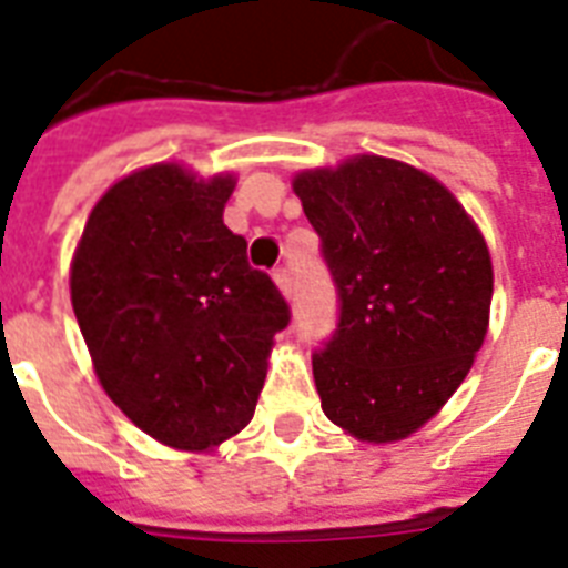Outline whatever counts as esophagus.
<instances>
[{
  "label": "esophagus",
  "mask_w": 568,
  "mask_h": 568,
  "mask_svg": "<svg viewBox=\"0 0 568 568\" xmlns=\"http://www.w3.org/2000/svg\"><path fill=\"white\" fill-rule=\"evenodd\" d=\"M274 283L280 285V292L288 297L292 294V274H288V267H274Z\"/></svg>",
  "instance_id": "obj_1"
}]
</instances>
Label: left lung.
<instances>
[{
	"label": "left lung",
	"mask_w": 568,
	"mask_h": 568,
	"mask_svg": "<svg viewBox=\"0 0 568 568\" xmlns=\"http://www.w3.org/2000/svg\"><path fill=\"white\" fill-rule=\"evenodd\" d=\"M338 294L312 354L321 406L363 442H395L439 413L484 345L493 262L445 185L359 155L294 180Z\"/></svg>",
	"instance_id": "1"
}]
</instances>
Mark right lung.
I'll list each match as a JSON object with an SVG mask.
<instances>
[{
    "label": "right lung",
    "mask_w": 568,
    "mask_h": 568,
    "mask_svg": "<svg viewBox=\"0 0 568 568\" xmlns=\"http://www.w3.org/2000/svg\"><path fill=\"white\" fill-rule=\"evenodd\" d=\"M235 182L153 164L93 205L70 297L109 397L153 439L221 445L256 413L292 310L223 223Z\"/></svg>",
    "instance_id": "add662e5"
}]
</instances>
